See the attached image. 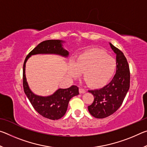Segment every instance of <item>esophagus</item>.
<instances>
[{"instance_id": "1", "label": "esophagus", "mask_w": 147, "mask_h": 147, "mask_svg": "<svg viewBox=\"0 0 147 147\" xmlns=\"http://www.w3.org/2000/svg\"><path fill=\"white\" fill-rule=\"evenodd\" d=\"M86 92V90L82 88H79V93H84Z\"/></svg>"}]
</instances>
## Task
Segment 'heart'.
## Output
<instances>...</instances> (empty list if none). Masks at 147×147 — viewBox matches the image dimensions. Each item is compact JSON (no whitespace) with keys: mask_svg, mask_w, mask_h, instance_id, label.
<instances>
[{"mask_svg":"<svg viewBox=\"0 0 147 147\" xmlns=\"http://www.w3.org/2000/svg\"><path fill=\"white\" fill-rule=\"evenodd\" d=\"M117 63L112 57L101 50L92 49L79 55L71 61L69 74L77 78L84 73V79L91 88H101L110 80L116 71Z\"/></svg>","mask_w":147,"mask_h":147,"instance_id":"1","label":"heart"}]
</instances>
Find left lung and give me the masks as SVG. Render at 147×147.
<instances>
[{"instance_id":"1","label":"left lung","mask_w":147,"mask_h":147,"mask_svg":"<svg viewBox=\"0 0 147 147\" xmlns=\"http://www.w3.org/2000/svg\"><path fill=\"white\" fill-rule=\"evenodd\" d=\"M116 54L117 69L115 76L108 85L99 89L89 90L94 100L88 106L89 112L97 119L112 115L120 108L130 88V73L129 65L123 52L109 43Z\"/></svg>"}]
</instances>
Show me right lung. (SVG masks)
Here are the masks:
<instances>
[{"mask_svg":"<svg viewBox=\"0 0 147 147\" xmlns=\"http://www.w3.org/2000/svg\"><path fill=\"white\" fill-rule=\"evenodd\" d=\"M63 41L46 40L39 43L27 56L23 64V88L26 95L37 112L44 117L58 120L66 113L70 99L79 94L78 88L72 86L67 89H59L51 96H41L32 93L29 88L25 75L26 62L32 55L38 54H54L67 57L69 52L62 47Z\"/></svg>","mask_w":147,"mask_h":147,"instance_id":"1","label":"right lung"}]
</instances>
